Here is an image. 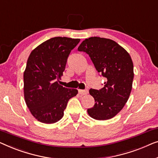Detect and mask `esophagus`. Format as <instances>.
I'll return each instance as SVG.
<instances>
[{
	"instance_id": "34e87169",
	"label": "esophagus",
	"mask_w": 158,
	"mask_h": 158,
	"mask_svg": "<svg viewBox=\"0 0 158 158\" xmlns=\"http://www.w3.org/2000/svg\"><path fill=\"white\" fill-rule=\"evenodd\" d=\"M88 92H89V91L87 89H84V90L79 89V93L81 95H86L88 94Z\"/></svg>"
}]
</instances>
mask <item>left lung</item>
Listing matches in <instances>:
<instances>
[{
  "label": "left lung",
  "mask_w": 158,
  "mask_h": 158,
  "mask_svg": "<svg viewBox=\"0 0 158 158\" xmlns=\"http://www.w3.org/2000/svg\"><path fill=\"white\" fill-rule=\"evenodd\" d=\"M78 50L89 55L105 78L103 88L89 89L95 104L87 110L89 115L97 120L112 118L125 105L132 90L134 72L130 54L112 40L97 36L82 41Z\"/></svg>",
  "instance_id": "obj_1"
}]
</instances>
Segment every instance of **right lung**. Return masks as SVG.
<instances>
[{
    "instance_id": "1",
    "label": "right lung",
    "mask_w": 158,
    "mask_h": 158,
    "mask_svg": "<svg viewBox=\"0 0 158 158\" xmlns=\"http://www.w3.org/2000/svg\"><path fill=\"white\" fill-rule=\"evenodd\" d=\"M79 41L67 37L52 38L37 46L28 57L23 73L24 98L31 113L41 123L52 124L60 120L68 101L78 93L58 81L71 51Z\"/></svg>"
}]
</instances>
